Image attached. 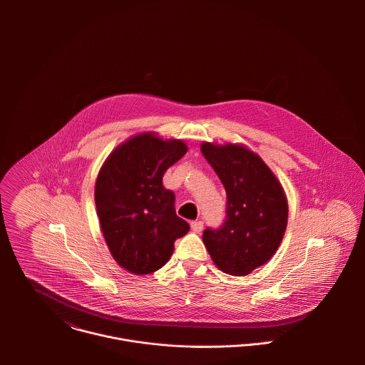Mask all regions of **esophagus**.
I'll list each match as a JSON object with an SVG mask.
<instances>
[{
  "label": "esophagus",
  "instance_id": "1",
  "mask_svg": "<svg viewBox=\"0 0 365 365\" xmlns=\"http://www.w3.org/2000/svg\"><path fill=\"white\" fill-rule=\"evenodd\" d=\"M191 229H192L195 233H201L202 229H204V222H202V220L191 222Z\"/></svg>",
  "mask_w": 365,
  "mask_h": 365
}]
</instances>
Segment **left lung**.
<instances>
[{
  "instance_id": "1",
  "label": "left lung",
  "mask_w": 365,
  "mask_h": 365,
  "mask_svg": "<svg viewBox=\"0 0 365 365\" xmlns=\"http://www.w3.org/2000/svg\"><path fill=\"white\" fill-rule=\"evenodd\" d=\"M201 152L226 191V217L202 239L219 269L242 277L269 260L287 229L284 190L256 153L243 146L204 143Z\"/></svg>"
}]
</instances>
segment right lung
I'll use <instances>...</instances> for the list:
<instances>
[{"label":"right lung","instance_id":"add662e5","mask_svg":"<svg viewBox=\"0 0 365 365\" xmlns=\"http://www.w3.org/2000/svg\"><path fill=\"white\" fill-rule=\"evenodd\" d=\"M187 153L181 140L143 133L105 161L96 182V205L105 242L116 262L132 274H150L173 255L190 230L175 213V195L163 187L168 167Z\"/></svg>","mask_w":365,"mask_h":365}]
</instances>
